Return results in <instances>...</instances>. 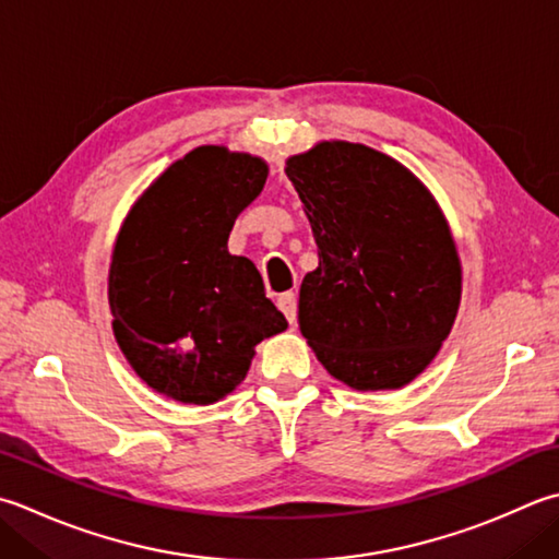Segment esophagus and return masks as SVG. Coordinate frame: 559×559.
Returning a JSON list of instances; mask_svg holds the SVG:
<instances>
[{"label": "esophagus", "mask_w": 559, "mask_h": 559, "mask_svg": "<svg viewBox=\"0 0 559 559\" xmlns=\"http://www.w3.org/2000/svg\"><path fill=\"white\" fill-rule=\"evenodd\" d=\"M278 308L283 314H286V320L295 324V317H298V300H295V293L278 295Z\"/></svg>", "instance_id": "esophagus-1"}]
</instances>
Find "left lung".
Masks as SVG:
<instances>
[{
  "instance_id": "obj_1",
  "label": "left lung",
  "mask_w": 559,
  "mask_h": 559,
  "mask_svg": "<svg viewBox=\"0 0 559 559\" xmlns=\"http://www.w3.org/2000/svg\"><path fill=\"white\" fill-rule=\"evenodd\" d=\"M286 174L320 257L300 286L302 336L346 385H407L461 305V259L439 205L400 162L352 142H320Z\"/></svg>"
}]
</instances>
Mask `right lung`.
<instances>
[{"label": "right lung", "instance_id": "add662e5", "mask_svg": "<svg viewBox=\"0 0 559 559\" xmlns=\"http://www.w3.org/2000/svg\"><path fill=\"white\" fill-rule=\"evenodd\" d=\"M266 164L195 147L142 193L120 227L108 302L120 352L152 390L211 404L245 380L254 346L288 326L257 266L227 251Z\"/></svg>", "mask_w": 559, "mask_h": 559}]
</instances>
